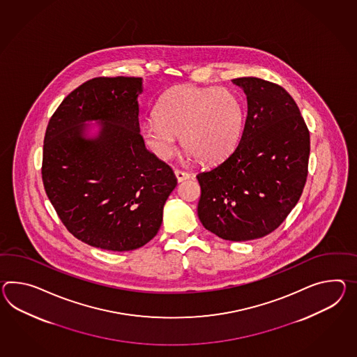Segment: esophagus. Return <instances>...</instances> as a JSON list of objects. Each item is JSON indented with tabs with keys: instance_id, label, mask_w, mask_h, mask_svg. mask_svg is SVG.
Segmentation results:
<instances>
[{
	"instance_id": "obj_1",
	"label": "esophagus",
	"mask_w": 357,
	"mask_h": 357,
	"mask_svg": "<svg viewBox=\"0 0 357 357\" xmlns=\"http://www.w3.org/2000/svg\"><path fill=\"white\" fill-rule=\"evenodd\" d=\"M175 176H176V181L181 183L183 181H185V179H188L190 178V174L188 173H185V172H181V170H174Z\"/></svg>"
}]
</instances>
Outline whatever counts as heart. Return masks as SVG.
<instances>
[{
    "mask_svg": "<svg viewBox=\"0 0 357 357\" xmlns=\"http://www.w3.org/2000/svg\"><path fill=\"white\" fill-rule=\"evenodd\" d=\"M243 126V105L235 93L182 85L160 99L156 119L143 123L142 135L157 156H169L179 135L187 156L217 164L235 149Z\"/></svg>",
    "mask_w": 357,
    "mask_h": 357,
    "instance_id": "b5f03b06",
    "label": "heart"
}]
</instances>
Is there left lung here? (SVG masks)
<instances>
[{
  "label": "left lung",
  "mask_w": 357,
  "mask_h": 357,
  "mask_svg": "<svg viewBox=\"0 0 357 357\" xmlns=\"http://www.w3.org/2000/svg\"><path fill=\"white\" fill-rule=\"evenodd\" d=\"M248 100L235 151L197 174L202 226L229 241H249L275 231L305 188L310 132L285 89L257 77L232 79Z\"/></svg>",
  "instance_id": "obj_1"
}]
</instances>
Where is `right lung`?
<instances>
[{
	"label": "right lung",
	"instance_id": "obj_1",
	"mask_svg": "<svg viewBox=\"0 0 357 357\" xmlns=\"http://www.w3.org/2000/svg\"><path fill=\"white\" fill-rule=\"evenodd\" d=\"M139 77H98L73 90L52 114L43 182L72 235L94 248L129 252L162 223L176 187L172 167L146 148L139 129ZM90 121H98L90 135Z\"/></svg>",
	"mask_w": 357,
	"mask_h": 357
}]
</instances>
